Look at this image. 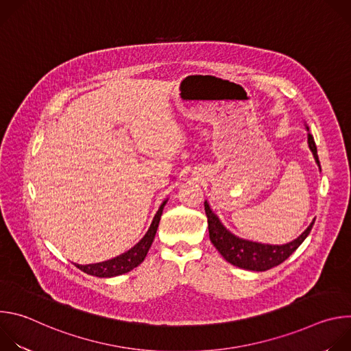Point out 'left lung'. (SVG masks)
Here are the masks:
<instances>
[{
	"mask_svg": "<svg viewBox=\"0 0 351 351\" xmlns=\"http://www.w3.org/2000/svg\"><path fill=\"white\" fill-rule=\"evenodd\" d=\"M308 145L314 154V158L318 167L321 168L318 154H317V145L311 133H308ZM204 210L208 219V232H210L211 243L215 245V248L228 263L248 271H267L282 264L295 252L298 245L304 241V239L310 234L315 222L314 219L311 225L295 240L282 245H272V244H261V243L236 237L234 234H232L229 230L223 228L218 217L210 210V206L207 204V202L204 203Z\"/></svg>",
	"mask_w": 351,
	"mask_h": 351,
	"instance_id": "8db88e82",
	"label": "left lung"
}]
</instances>
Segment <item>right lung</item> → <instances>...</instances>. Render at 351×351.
Masks as SVG:
<instances>
[{"instance_id": "1", "label": "right lung", "mask_w": 351, "mask_h": 351, "mask_svg": "<svg viewBox=\"0 0 351 351\" xmlns=\"http://www.w3.org/2000/svg\"><path fill=\"white\" fill-rule=\"evenodd\" d=\"M167 202L162 203V206L160 207L157 215L153 219L152 226H149L148 232L144 234V237L133 247L130 248L129 252L123 253L119 257H115L112 260L104 261V263H98V264H90V265H77L75 264L80 271H83L84 274L93 275V276H98V278H111V276H118L122 274H126L129 271H132L133 268H136L137 265H140L147 253L149 247L153 244V240L156 237L157 233V228L161 219V214H162V208L165 206Z\"/></svg>"}]
</instances>
